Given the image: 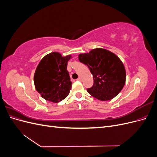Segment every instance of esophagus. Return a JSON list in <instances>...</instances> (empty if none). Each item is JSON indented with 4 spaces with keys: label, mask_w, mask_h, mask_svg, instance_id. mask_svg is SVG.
<instances>
[{
    "label": "esophagus",
    "mask_w": 157,
    "mask_h": 157,
    "mask_svg": "<svg viewBox=\"0 0 157 157\" xmlns=\"http://www.w3.org/2000/svg\"><path fill=\"white\" fill-rule=\"evenodd\" d=\"M77 80H78V81H81V80H82V78H80V77H78V78H77Z\"/></svg>",
    "instance_id": "esophagus-1"
}]
</instances>
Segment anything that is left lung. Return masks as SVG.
I'll list each match as a JSON object with an SVG mask.
<instances>
[{
  "mask_svg": "<svg viewBox=\"0 0 157 157\" xmlns=\"http://www.w3.org/2000/svg\"><path fill=\"white\" fill-rule=\"evenodd\" d=\"M78 59L86 65L94 78L88 92L99 100L112 99L121 92L126 82V69L121 59L111 51L95 48L80 54Z\"/></svg>",
  "mask_w": 157,
  "mask_h": 157,
  "instance_id": "8db88e82",
  "label": "left lung"
}]
</instances>
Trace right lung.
<instances>
[{
	"mask_svg": "<svg viewBox=\"0 0 157 157\" xmlns=\"http://www.w3.org/2000/svg\"><path fill=\"white\" fill-rule=\"evenodd\" d=\"M71 58V55L62 56L53 52L43 57L38 64L34 75L35 87L45 100L58 103L69 95L72 83L67 67Z\"/></svg>",
	"mask_w": 157,
	"mask_h": 157,
	"instance_id": "right-lung-1",
	"label": "right lung"
}]
</instances>
